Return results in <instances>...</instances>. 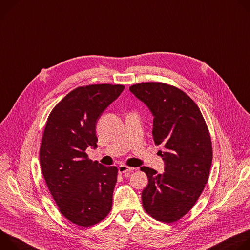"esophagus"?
Instances as JSON below:
<instances>
[{"label":"esophagus","instance_id":"34e87169","mask_svg":"<svg viewBox=\"0 0 250 250\" xmlns=\"http://www.w3.org/2000/svg\"><path fill=\"white\" fill-rule=\"evenodd\" d=\"M134 169L131 167H128L126 165H120L118 167V172L119 174H124V173H130L132 172Z\"/></svg>","mask_w":250,"mask_h":250}]
</instances>
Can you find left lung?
Instances as JSON below:
<instances>
[{
  "label": "left lung",
  "instance_id": "1",
  "mask_svg": "<svg viewBox=\"0 0 250 250\" xmlns=\"http://www.w3.org/2000/svg\"><path fill=\"white\" fill-rule=\"evenodd\" d=\"M130 91L151 111L153 138L161 145L164 173L142 167L148 185L143 208L163 223H174L196 204L208 180L210 136L198 105L181 89L161 82H142Z\"/></svg>",
  "mask_w": 250,
  "mask_h": 250
}]
</instances>
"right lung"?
Returning <instances> with one entry per match:
<instances>
[{
	"label": "right lung",
	"mask_w": 250,
	"mask_h": 250,
	"mask_svg": "<svg viewBox=\"0 0 250 250\" xmlns=\"http://www.w3.org/2000/svg\"><path fill=\"white\" fill-rule=\"evenodd\" d=\"M124 90L94 84L69 92L50 112L40 150L42 172L60 211L81 227L98 224L112 208L118 170L88 159L97 148L96 123Z\"/></svg>",
	"instance_id": "right-lung-1"
}]
</instances>
